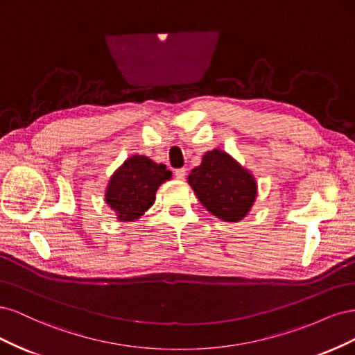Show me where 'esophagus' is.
<instances>
[{
    "label": "esophagus",
    "mask_w": 355,
    "mask_h": 355,
    "mask_svg": "<svg viewBox=\"0 0 355 355\" xmlns=\"http://www.w3.org/2000/svg\"><path fill=\"white\" fill-rule=\"evenodd\" d=\"M185 175H187V170H185V168H176V170H175V176H176V179H179V180L184 179Z\"/></svg>",
    "instance_id": "esophagus-1"
}]
</instances>
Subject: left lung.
Listing matches in <instances>:
<instances>
[{"instance_id": "left-lung-1", "label": "left lung", "mask_w": 355, "mask_h": 355, "mask_svg": "<svg viewBox=\"0 0 355 355\" xmlns=\"http://www.w3.org/2000/svg\"><path fill=\"white\" fill-rule=\"evenodd\" d=\"M188 182L202 206L225 222L241 220L256 198L254 178L220 149L204 154Z\"/></svg>"}]
</instances>
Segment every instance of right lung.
Returning a JSON list of instances; mask_svg holds the SVG:
<instances>
[{
    "label": "right lung",
    "mask_w": 355,
    "mask_h": 355,
    "mask_svg": "<svg viewBox=\"0 0 355 355\" xmlns=\"http://www.w3.org/2000/svg\"><path fill=\"white\" fill-rule=\"evenodd\" d=\"M171 178L164 164H157L145 155H133L112 175L105 200L123 222H132L153 206L155 192Z\"/></svg>",
    "instance_id": "right-lung-1"
}]
</instances>
